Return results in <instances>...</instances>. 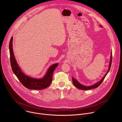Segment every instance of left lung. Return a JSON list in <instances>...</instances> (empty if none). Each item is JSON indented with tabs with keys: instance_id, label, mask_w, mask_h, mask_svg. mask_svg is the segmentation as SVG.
I'll list each match as a JSON object with an SVG mask.
<instances>
[{
	"instance_id": "left-lung-1",
	"label": "left lung",
	"mask_w": 122,
	"mask_h": 122,
	"mask_svg": "<svg viewBox=\"0 0 122 122\" xmlns=\"http://www.w3.org/2000/svg\"><path fill=\"white\" fill-rule=\"evenodd\" d=\"M100 26L101 27H102V25H100ZM112 52H111V59H110V64H109V68H108V71L107 72L106 74L105 75V76H104L102 79L100 81H99L98 82H97V83H95V84L94 85H91V86H84V85H83L82 84H81L80 83H79L76 79H75L74 78H73L72 77V82H73V84L75 85V86H76L77 88H78V89H81V90H90V89H94V88H97V87H98L100 84L104 80V78H105V77L106 76V75H107L108 73L109 72L110 69L111 68V65H112Z\"/></svg>"
}]
</instances>
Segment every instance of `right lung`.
Masks as SVG:
<instances>
[{"instance_id": "1", "label": "right lung", "mask_w": 122, "mask_h": 122, "mask_svg": "<svg viewBox=\"0 0 122 122\" xmlns=\"http://www.w3.org/2000/svg\"><path fill=\"white\" fill-rule=\"evenodd\" d=\"M12 37L9 45L10 61L12 70L17 78L25 87L29 89L42 90L48 87L51 82L54 71L58 64L51 65L48 69L45 76L41 79H35L26 76L21 71L14 57L12 49Z\"/></svg>"}]
</instances>
